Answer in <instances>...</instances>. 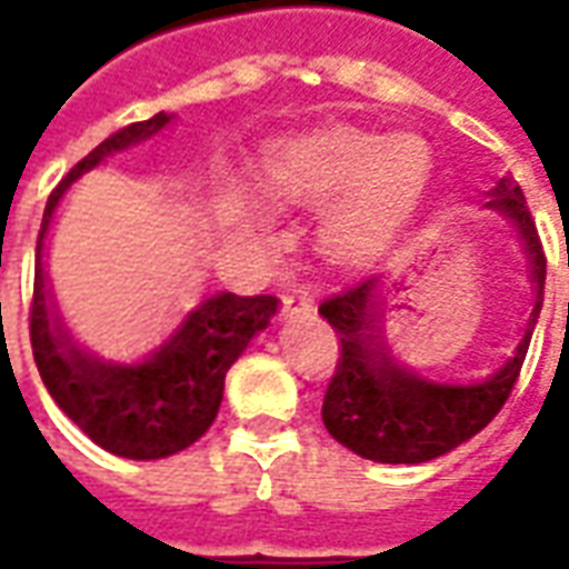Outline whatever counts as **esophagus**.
<instances>
[{
	"label": "esophagus",
	"mask_w": 569,
	"mask_h": 569,
	"mask_svg": "<svg viewBox=\"0 0 569 569\" xmlns=\"http://www.w3.org/2000/svg\"><path fill=\"white\" fill-rule=\"evenodd\" d=\"M313 308V298L305 296V292H286L283 301H280V313L283 317H292V313H301V310Z\"/></svg>",
	"instance_id": "34e87169"
}]
</instances>
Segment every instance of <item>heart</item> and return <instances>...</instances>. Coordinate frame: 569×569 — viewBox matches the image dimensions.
<instances>
[{"label": "heart", "instance_id": "b5f03b06", "mask_svg": "<svg viewBox=\"0 0 569 569\" xmlns=\"http://www.w3.org/2000/svg\"><path fill=\"white\" fill-rule=\"evenodd\" d=\"M436 151L420 133L326 124L271 142L261 188L280 207L317 210V249L338 271L371 268L420 222Z\"/></svg>", "mask_w": 569, "mask_h": 569}]
</instances>
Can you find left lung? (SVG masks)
<instances>
[{
	"label": "left lung",
	"mask_w": 569,
	"mask_h": 569,
	"mask_svg": "<svg viewBox=\"0 0 569 569\" xmlns=\"http://www.w3.org/2000/svg\"><path fill=\"white\" fill-rule=\"evenodd\" d=\"M488 207L506 212V219L518 228L530 264V283L537 289L530 320L521 341L515 345V353L488 378L469 383H436L402 369L378 335V280H366L320 305V313L341 341L338 369L322 399V423L335 441L366 460H436L488 427L512 393L542 310L546 252L527 210L525 191L512 176H502L490 188Z\"/></svg>",
	"instance_id": "1"
}]
</instances>
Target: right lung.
I'll return each instance as SVG.
<instances>
[{
    "mask_svg": "<svg viewBox=\"0 0 569 569\" xmlns=\"http://www.w3.org/2000/svg\"><path fill=\"white\" fill-rule=\"evenodd\" d=\"M170 121L173 116L158 112L149 121L128 124L106 137L88 158H81L44 203L42 231L36 243L30 341L39 375L60 411L88 439L128 460H161L194 445L219 415L228 369L277 313L273 296L219 292L203 298L154 353L130 366L91 357L67 332L48 289L42 261L44 237L57 203L81 173L93 170L116 151L151 140Z\"/></svg>",
    "mask_w": 569,
    "mask_h": 569,
    "instance_id": "right-lung-1",
    "label": "right lung"
}]
</instances>
